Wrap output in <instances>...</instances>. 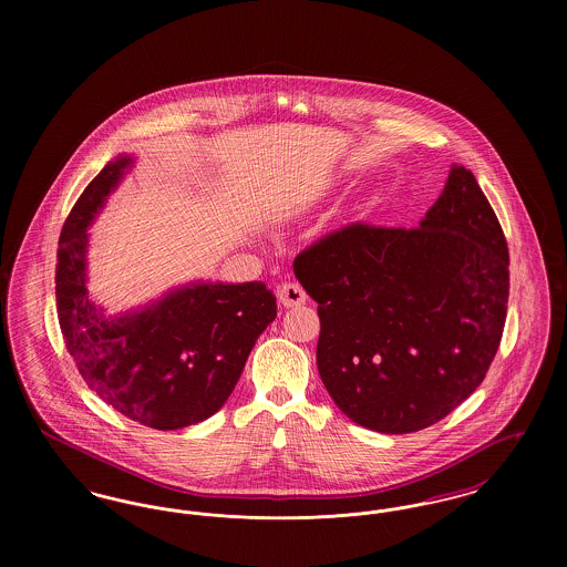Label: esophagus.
Here are the masks:
<instances>
[{
    "label": "esophagus",
    "instance_id": "1",
    "mask_svg": "<svg viewBox=\"0 0 567 567\" xmlns=\"http://www.w3.org/2000/svg\"><path fill=\"white\" fill-rule=\"evenodd\" d=\"M276 296H278V301H280L285 308L301 306V303H306V299H308L306 291H303L301 285H297V282H282V285L278 287Z\"/></svg>",
    "mask_w": 567,
    "mask_h": 567
}]
</instances>
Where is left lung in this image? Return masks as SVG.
Returning a JSON list of instances; mask_svg holds the SVG:
<instances>
[{
	"mask_svg": "<svg viewBox=\"0 0 567 567\" xmlns=\"http://www.w3.org/2000/svg\"><path fill=\"white\" fill-rule=\"evenodd\" d=\"M508 266L502 225L463 165L419 227L351 223L301 250L293 271L319 303L317 365L331 400L380 433L451 414L499 349Z\"/></svg>",
	"mask_w": 567,
	"mask_h": 567,
	"instance_id": "left-lung-1",
	"label": "left lung"
}]
</instances>
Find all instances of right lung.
Returning <instances> with one entry per match:
<instances>
[{
    "label": "right lung",
    "mask_w": 567,
    "mask_h": 567,
    "mask_svg": "<svg viewBox=\"0 0 567 567\" xmlns=\"http://www.w3.org/2000/svg\"><path fill=\"white\" fill-rule=\"evenodd\" d=\"M132 163L127 155L110 162L63 223L56 317L89 389L135 423L169 432L206 421L227 402L257 338L276 319V297L264 282H197L106 317L86 291V227Z\"/></svg>",
    "instance_id": "1"
}]
</instances>
